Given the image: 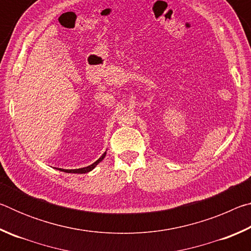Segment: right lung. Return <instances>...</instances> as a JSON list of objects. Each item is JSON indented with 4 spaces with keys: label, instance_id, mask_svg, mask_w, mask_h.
I'll return each mask as SVG.
<instances>
[{
    "label": "right lung",
    "instance_id": "obj_1",
    "mask_svg": "<svg viewBox=\"0 0 251 251\" xmlns=\"http://www.w3.org/2000/svg\"><path fill=\"white\" fill-rule=\"evenodd\" d=\"M105 156H106V151L100 157L99 159L95 161V163H93L92 165H90V166H87V167H83V168H78V169H63V168H58V171L64 172V173H71V174H85V173H88V172L93 171V169H94L97 166V165H99L100 161L105 158Z\"/></svg>",
    "mask_w": 251,
    "mask_h": 251
}]
</instances>
